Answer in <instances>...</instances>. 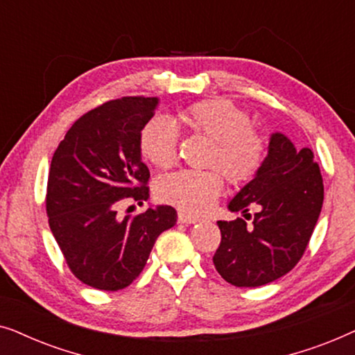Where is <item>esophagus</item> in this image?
Segmentation results:
<instances>
[{"label":"esophagus","mask_w":355,"mask_h":355,"mask_svg":"<svg viewBox=\"0 0 355 355\" xmlns=\"http://www.w3.org/2000/svg\"><path fill=\"white\" fill-rule=\"evenodd\" d=\"M178 222L180 224H196V222H200V219L195 216L187 214V212H178Z\"/></svg>","instance_id":"34e87169"}]
</instances>
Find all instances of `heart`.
I'll return each mask as SVG.
<instances>
[{
  "label": "heart",
  "instance_id": "heart-1",
  "mask_svg": "<svg viewBox=\"0 0 355 355\" xmlns=\"http://www.w3.org/2000/svg\"><path fill=\"white\" fill-rule=\"evenodd\" d=\"M182 121L195 133L211 139L206 165L224 172L227 182L245 185L259 172L266 157V141L252 126L248 113L227 98H207L191 103L180 113ZM143 157L157 168L177 162L178 131L173 121L155 116L139 136ZM224 187L219 170H180L165 175L157 183L162 201L190 214H202L214 205Z\"/></svg>",
  "mask_w": 355,
  "mask_h": 355
}]
</instances>
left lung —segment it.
<instances>
[{
    "mask_svg": "<svg viewBox=\"0 0 355 355\" xmlns=\"http://www.w3.org/2000/svg\"><path fill=\"white\" fill-rule=\"evenodd\" d=\"M323 178L313 153L282 133L269 138L263 167L229 202L235 220H217L220 245L214 266L235 287H258L294 269L305 253L323 206ZM254 205L257 212L248 214ZM252 219L248 225L246 220Z\"/></svg>",
    "mask_w": 355,
    "mask_h": 355,
    "instance_id": "left-lung-1",
    "label": "left lung"
}]
</instances>
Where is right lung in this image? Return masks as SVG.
Segmentation results:
<instances>
[{
	"label": "right lung",
	"mask_w": 355,
	"mask_h": 355,
	"mask_svg": "<svg viewBox=\"0 0 355 355\" xmlns=\"http://www.w3.org/2000/svg\"><path fill=\"white\" fill-rule=\"evenodd\" d=\"M157 103V97L102 103L74 121L51 159L45 201L51 234L71 272L94 289L128 287L159 235L177 222L172 206L116 216L125 201L149 198L139 136Z\"/></svg>",
	"instance_id": "right-lung-1"
}]
</instances>
